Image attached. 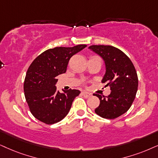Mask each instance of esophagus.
Segmentation results:
<instances>
[{"label": "esophagus", "instance_id": "34e87169", "mask_svg": "<svg viewBox=\"0 0 158 158\" xmlns=\"http://www.w3.org/2000/svg\"><path fill=\"white\" fill-rule=\"evenodd\" d=\"M81 95L85 98H89L92 95L91 93H87V92H81Z\"/></svg>", "mask_w": 158, "mask_h": 158}]
</instances>
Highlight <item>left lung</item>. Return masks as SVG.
Returning a JSON list of instances; mask_svg holds the SVG:
<instances>
[{
    "label": "left lung",
    "instance_id": "obj_1",
    "mask_svg": "<svg viewBox=\"0 0 158 158\" xmlns=\"http://www.w3.org/2000/svg\"><path fill=\"white\" fill-rule=\"evenodd\" d=\"M89 48L105 61L102 83L111 89L106 97L93 94L100 99L95 111L103 118L115 119L126 112L134 101L139 85L136 71L131 59L117 48L109 45H92Z\"/></svg>",
    "mask_w": 158,
    "mask_h": 158
}]
</instances>
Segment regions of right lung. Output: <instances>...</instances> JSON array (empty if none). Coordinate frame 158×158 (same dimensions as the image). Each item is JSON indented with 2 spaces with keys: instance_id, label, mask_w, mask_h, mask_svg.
<instances>
[{
  "instance_id": "add662e5",
  "label": "right lung",
  "mask_w": 158,
  "mask_h": 158,
  "mask_svg": "<svg viewBox=\"0 0 158 158\" xmlns=\"http://www.w3.org/2000/svg\"><path fill=\"white\" fill-rule=\"evenodd\" d=\"M86 47L79 44L49 49L32 62L24 81V92L35 118L52 125L61 121L69 112L73 100L80 91L69 89L60 93L55 87L57 77L65 73L70 58Z\"/></svg>"
}]
</instances>
